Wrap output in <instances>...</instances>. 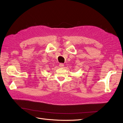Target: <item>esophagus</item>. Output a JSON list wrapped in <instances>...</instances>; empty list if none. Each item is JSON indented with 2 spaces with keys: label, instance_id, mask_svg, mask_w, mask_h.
Wrapping results in <instances>:
<instances>
[{
  "label": "esophagus",
  "instance_id": "esophagus-1",
  "mask_svg": "<svg viewBox=\"0 0 123 123\" xmlns=\"http://www.w3.org/2000/svg\"><path fill=\"white\" fill-rule=\"evenodd\" d=\"M59 67H60L61 68H63L64 67L65 65H64V64H62V63H61V64H59Z\"/></svg>",
  "mask_w": 123,
  "mask_h": 123
}]
</instances>
